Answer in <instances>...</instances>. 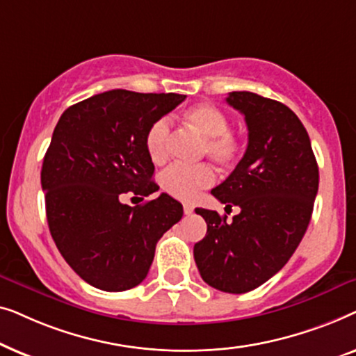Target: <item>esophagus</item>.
Wrapping results in <instances>:
<instances>
[{"label": "esophagus", "mask_w": 356, "mask_h": 356, "mask_svg": "<svg viewBox=\"0 0 356 356\" xmlns=\"http://www.w3.org/2000/svg\"><path fill=\"white\" fill-rule=\"evenodd\" d=\"M183 211H184V216H191L194 209H193L191 204H184V206H183Z\"/></svg>", "instance_id": "esophagus-1"}]
</instances>
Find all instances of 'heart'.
Returning a JSON list of instances; mask_svg holds the SVG:
<instances>
[{"label": "heart", "mask_w": 356, "mask_h": 356, "mask_svg": "<svg viewBox=\"0 0 356 356\" xmlns=\"http://www.w3.org/2000/svg\"><path fill=\"white\" fill-rule=\"evenodd\" d=\"M183 123L202 136L201 152L220 167H233L243 155V143L230 128V120L220 108L211 104H197L181 116ZM170 126L165 120H157L145 134V149L154 163H163L168 157ZM216 181V175L206 163L172 165L160 178L162 188L170 196L191 201L201 189Z\"/></svg>", "instance_id": "1"}]
</instances>
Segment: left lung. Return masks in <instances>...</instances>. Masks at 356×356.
Here are the masks:
<instances>
[{"label":"left lung","mask_w":356,"mask_h":356,"mask_svg":"<svg viewBox=\"0 0 356 356\" xmlns=\"http://www.w3.org/2000/svg\"><path fill=\"white\" fill-rule=\"evenodd\" d=\"M227 104L245 115L248 147L212 194L240 213L227 222L216 211L196 209L207 233L194 245V261L206 284L238 295L275 275L298 248L313 213L319 168L309 136L289 106L252 92H230Z\"/></svg>","instance_id":"8db88e82"}]
</instances>
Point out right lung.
<instances>
[{"mask_svg":"<svg viewBox=\"0 0 356 356\" xmlns=\"http://www.w3.org/2000/svg\"><path fill=\"white\" fill-rule=\"evenodd\" d=\"M184 99L108 90L70 106L53 131L42 165L48 227L71 269L95 289L139 285L157 241L183 217L165 193L136 207L120 197L159 191L145 134Z\"/></svg>","mask_w":356,"mask_h":356,"instance_id":"add662e5","label":"right lung"}]
</instances>
